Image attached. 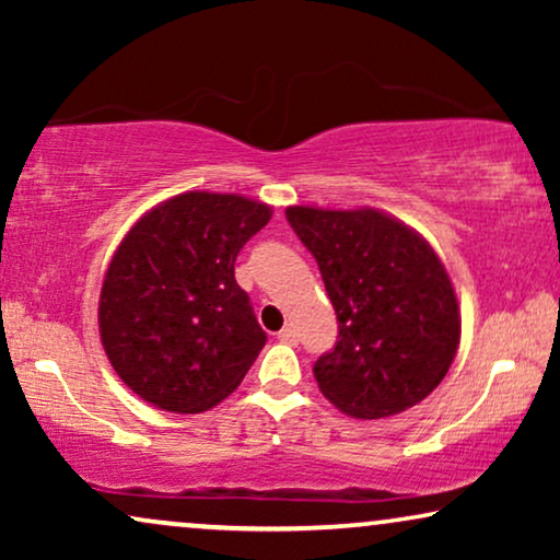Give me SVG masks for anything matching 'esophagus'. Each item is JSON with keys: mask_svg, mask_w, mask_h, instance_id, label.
Segmentation results:
<instances>
[{"mask_svg": "<svg viewBox=\"0 0 560 560\" xmlns=\"http://www.w3.org/2000/svg\"><path fill=\"white\" fill-rule=\"evenodd\" d=\"M278 341H282V343H298V334H295V328L293 326H285L282 328V331L278 334Z\"/></svg>", "mask_w": 560, "mask_h": 560, "instance_id": "obj_1", "label": "esophagus"}]
</instances>
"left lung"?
Wrapping results in <instances>:
<instances>
[{
    "label": "left lung",
    "instance_id": "8db88e82",
    "mask_svg": "<svg viewBox=\"0 0 560 560\" xmlns=\"http://www.w3.org/2000/svg\"><path fill=\"white\" fill-rule=\"evenodd\" d=\"M285 217L339 320V341L313 364L326 400L364 420L425 400L462 339L454 285L431 244L377 209L288 206Z\"/></svg>",
    "mask_w": 560,
    "mask_h": 560
}]
</instances>
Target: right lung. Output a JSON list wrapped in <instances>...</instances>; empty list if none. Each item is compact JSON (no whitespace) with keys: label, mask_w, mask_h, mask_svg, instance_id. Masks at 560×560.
<instances>
[{"label":"right lung","mask_w":560,"mask_h":560,"mask_svg":"<svg viewBox=\"0 0 560 560\" xmlns=\"http://www.w3.org/2000/svg\"><path fill=\"white\" fill-rule=\"evenodd\" d=\"M270 217L252 198L188 190L129 229L104 275L98 334L135 395L188 416L240 387L267 334L234 262Z\"/></svg>","instance_id":"add662e5"}]
</instances>
